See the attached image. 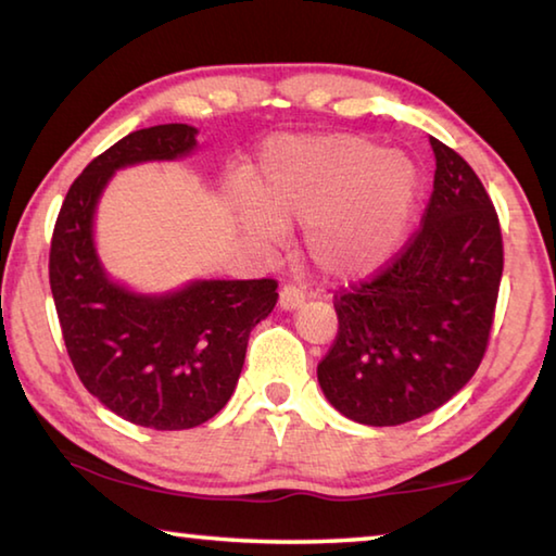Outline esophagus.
<instances>
[{"instance_id":"esophagus-1","label":"esophagus","mask_w":556,"mask_h":556,"mask_svg":"<svg viewBox=\"0 0 556 556\" xmlns=\"http://www.w3.org/2000/svg\"><path fill=\"white\" fill-rule=\"evenodd\" d=\"M306 301L304 289L296 287V285H285L279 291V306L285 308V312H291V308H299L301 304Z\"/></svg>"}]
</instances>
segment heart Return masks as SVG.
Here are the masks:
<instances>
[{
	"label": "heart",
	"instance_id": "heart-1",
	"mask_svg": "<svg viewBox=\"0 0 556 556\" xmlns=\"http://www.w3.org/2000/svg\"><path fill=\"white\" fill-rule=\"evenodd\" d=\"M417 201L419 176L407 156L357 135H304L265 147L238 215L262 244L306 225L308 262L324 277L348 281L388 265Z\"/></svg>",
	"mask_w": 556,
	"mask_h": 556
}]
</instances>
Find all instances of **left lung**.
Instances as JSON below:
<instances>
[{
    "mask_svg": "<svg viewBox=\"0 0 556 556\" xmlns=\"http://www.w3.org/2000/svg\"><path fill=\"white\" fill-rule=\"evenodd\" d=\"M434 191L388 265L333 296L338 333L318 363L333 407L394 427L446 404L481 365L503 277V235L481 178L431 137Z\"/></svg>",
    "mask_w": 556,
    "mask_h": 556,
    "instance_id": "1",
    "label": "left lung"
}]
</instances>
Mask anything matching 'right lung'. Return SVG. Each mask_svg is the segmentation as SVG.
I'll return each mask as SVG.
<instances>
[{"instance_id": "right-lung-1", "label": "right lung", "mask_w": 556, "mask_h": 556, "mask_svg": "<svg viewBox=\"0 0 556 556\" xmlns=\"http://www.w3.org/2000/svg\"><path fill=\"white\" fill-rule=\"evenodd\" d=\"M195 147L188 125L137 129L92 159L55 218L49 279L65 351L90 394L149 429H191L215 417L238 384L252 328L277 304V279L193 281L139 296L102 271L92 213L115 168L176 159Z\"/></svg>"}]
</instances>
